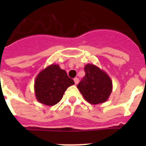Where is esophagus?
I'll return each mask as SVG.
<instances>
[{
  "label": "esophagus",
  "mask_w": 146,
  "mask_h": 146,
  "mask_svg": "<svg viewBox=\"0 0 146 146\" xmlns=\"http://www.w3.org/2000/svg\"><path fill=\"white\" fill-rule=\"evenodd\" d=\"M74 83H75L76 85L78 84V82H79V78H77V77H75L74 79Z\"/></svg>",
  "instance_id": "obj_1"
}]
</instances>
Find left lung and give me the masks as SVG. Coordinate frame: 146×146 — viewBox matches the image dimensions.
<instances>
[{
  "label": "left lung",
  "mask_w": 146,
  "mask_h": 146,
  "mask_svg": "<svg viewBox=\"0 0 146 146\" xmlns=\"http://www.w3.org/2000/svg\"><path fill=\"white\" fill-rule=\"evenodd\" d=\"M86 75L77 85V88L88 102L98 104L105 102L113 90V82L104 71L94 64L84 68Z\"/></svg>",
  "instance_id": "8db88e82"
}]
</instances>
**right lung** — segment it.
I'll list each match as a JSON object with an SVG mask.
<instances>
[{"instance_id": "add662e5", "label": "right lung", "mask_w": 146, "mask_h": 146, "mask_svg": "<svg viewBox=\"0 0 146 146\" xmlns=\"http://www.w3.org/2000/svg\"><path fill=\"white\" fill-rule=\"evenodd\" d=\"M74 84L66 72L58 64H51L42 70L36 77L34 91L38 102L53 106L61 100L64 92Z\"/></svg>"}]
</instances>
